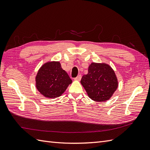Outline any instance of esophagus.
Listing matches in <instances>:
<instances>
[{
	"label": "esophagus",
	"instance_id": "esophagus-1",
	"mask_svg": "<svg viewBox=\"0 0 150 150\" xmlns=\"http://www.w3.org/2000/svg\"><path fill=\"white\" fill-rule=\"evenodd\" d=\"M81 78H82V76H81V75H78V76L76 77V78H74V80H76V81H80L81 79Z\"/></svg>",
	"mask_w": 150,
	"mask_h": 150
}]
</instances>
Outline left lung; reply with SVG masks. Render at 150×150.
<instances>
[{
  "label": "left lung",
  "mask_w": 150,
  "mask_h": 150,
  "mask_svg": "<svg viewBox=\"0 0 150 150\" xmlns=\"http://www.w3.org/2000/svg\"><path fill=\"white\" fill-rule=\"evenodd\" d=\"M81 83L89 98L98 102L110 99L118 86L114 70L106 63L92 62L89 66L88 73L81 78Z\"/></svg>",
  "instance_id": "obj_1"
}]
</instances>
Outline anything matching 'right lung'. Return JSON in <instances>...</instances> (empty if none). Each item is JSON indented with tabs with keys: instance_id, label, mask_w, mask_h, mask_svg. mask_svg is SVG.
Returning a JSON list of instances; mask_svg holds the SVG:
<instances>
[{
	"instance_id": "1",
	"label": "right lung",
	"mask_w": 150,
	"mask_h": 150,
	"mask_svg": "<svg viewBox=\"0 0 150 150\" xmlns=\"http://www.w3.org/2000/svg\"><path fill=\"white\" fill-rule=\"evenodd\" d=\"M72 80L59 61L44 64L35 76V87L44 97L54 99L64 93Z\"/></svg>"
}]
</instances>
